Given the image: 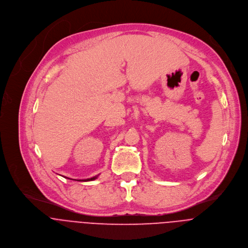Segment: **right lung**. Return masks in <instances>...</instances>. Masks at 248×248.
<instances>
[{
    "instance_id": "1",
    "label": "right lung",
    "mask_w": 248,
    "mask_h": 248,
    "mask_svg": "<svg viewBox=\"0 0 248 248\" xmlns=\"http://www.w3.org/2000/svg\"><path fill=\"white\" fill-rule=\"evenodd\" d=\"M97 178V176H94L93 178H90V179H86V180H77V181H84V182H88V181H93V180H95ZM76 181V180H75Z\"/></svg>"
}]
</instances>
